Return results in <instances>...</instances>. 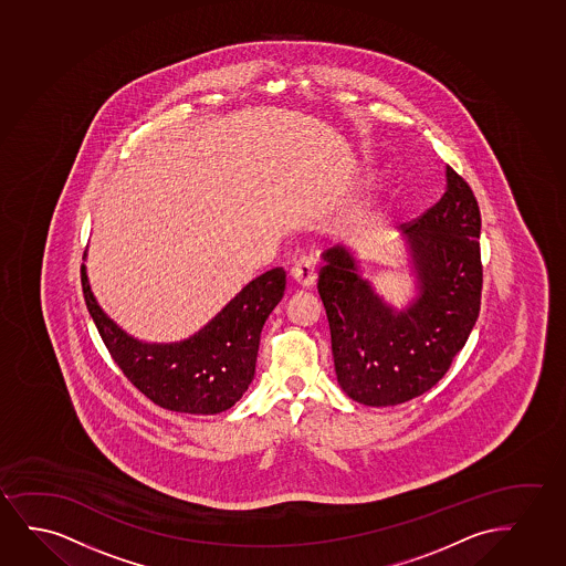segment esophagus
I'll return each mask as SVG.
<instances>
[{"label":"esophagus","instance_id":"esophagus-1","mask_svg":"<svg viewBox=\"0 0 566 566\" xmlns=\"http://www.w3.org/2000/svg\"><path fill=\"white\" fill-rule=\"evenodd\" d=\"M290 276H292V284L295 287H300V290H311V287L315 286L316 272L311 264H295L292 272H290Z\"/></svg>","mask_w":566,"mask_h":566}]
</instances>
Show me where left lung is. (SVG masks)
<instances>
[{
  "label": "left lung",
  "instance_id": "left-lung-1",
  "mask_svg": "<svg viewBox=\"0 0 566 566\" xmlns=\"http://www.w3.org/2000/svg\"><path fill=\"white\" fill-rule=\"evenodd\" d=\"M403 230L415 295L396 307L360 274L357 253L336 245L318 264L338 384L357 403L389 407L440 382L480 313V209L446 167V191Z\"/></svg>",
  "mask_w": 566,
  "mask_h": 566
}]
</instances>
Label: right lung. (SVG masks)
Here are the masks:
<instances>
[{
    "mask_svg": "<svg viewBox=\"0 0 566 566\" xmlns=\"http://www.w3.org/2000/svg\"><path fill=\"white\" fill-rule=\"evenodd\" d=\"M284 287V269H271L245 284L190 338L149 344L130 336L103 311L82 264L86 307L118 368L155 405L190 415L227 411L250 388L264 321Z\"/></svg>",
    "mask_w": 566,
    "mask_h": 566,
    "instance_id": "add662e5",
    "label": "right lung"
}]
</instances>
